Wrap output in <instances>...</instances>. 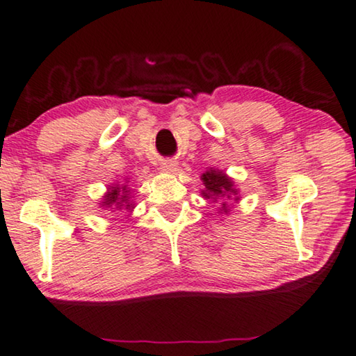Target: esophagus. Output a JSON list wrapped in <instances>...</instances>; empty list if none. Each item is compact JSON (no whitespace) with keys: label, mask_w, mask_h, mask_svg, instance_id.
I'll use <instances>...</instances> for the list:
<instances>
[{"label":"esophagus","mask_w":356,"mask_h":356,"mask_svg":"<svg viewBox=\"0 0 356 356\" xmlns=\"http://www.w3.org/2000/svg\"><path fill=\"white\" fill-rule=\"evenodd\" d=\"M177 167H178L177 161H164L161 164V170L165 173H173L175 170H177Z\"/></svg>","instance_id":"obj_1"}]
</instances>
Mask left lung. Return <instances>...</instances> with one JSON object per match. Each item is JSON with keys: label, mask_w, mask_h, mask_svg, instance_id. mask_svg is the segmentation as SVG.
Instances as JSON below:
<instances>
[{"label": "left lung", "mask_w": 356, "mask_h": 356, "mask_svg": "<svg viewBox=\"0 0 356 356\" xmlns=\"http://www.w3.org/2000/svg\"><path fill=\"white\" fill-rule=\"evenodd\" d=\"M200 178L203 186H205L200 191L202 197L207 200H213L214 203L219 202V213H230L229 200L240 202V195H238V189L233 178L222 170H219V168H209L205 173H202Z\"/></svg>", "instance_id": "left-lung-1"}]
</instances>
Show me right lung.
Masks as SVG:
<instances>
[{
  "instance_id": "right-lung-1",
  "label": "right lung",
  "mask_w": 356,
  "mask_h": 356,
  "mask_svg": "<svg viewBox=\"0 0 356 356\" xmlns=\"http://www.w3.org/2000/svg\"><path fill=\"white\" fill-rule=\"evenodd\" d=\"M129 179L124 178V181H116L113 184H108L107 192L102 195V200L99 207L102 209H107L110 213L115 211H127L132 213L136 208V203L132 200V189L129 188Z\"/></svg>"
}]
</instances>
